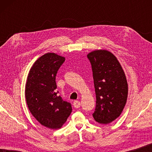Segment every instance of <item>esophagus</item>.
<instances>
[{"label":"esophagus","instance_id":"1","mask_svg":"<svg viewBox=\"0 0 152 152\" xmlns=\"http://www.w3.org/2000/svg\"><path fill=\"white\" fill-rule=\"evenodd\" d=\"M80 105H81V104L79 101L75 100V101L73 102V106H74L75 108H76V109H78V108H80Z\"/></svg>","mask_w":152,"mask_h":152}]
</instances>
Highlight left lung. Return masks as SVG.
Here are the masks:
<instances>
[{"instance_id": "left-lung-1", "label": "left lung", "mask_w": 152, "mask_h": 152, "mask_svg": "<svg viewBox=\"0 0 152 152\" xmlns=\"http://www.w3.org/2000/svg\"><path fill=\"white\" fill-rule=\"evenodd\" d=\"M87 57L92 67L96 95L93 116L100 124H109L119 117L126 104L128 84L117 58L105 50H95Z\"/></svg>"}]
</instances>
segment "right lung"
Segmentation results:
<instances>
[{
  "label": "right lung",
  "instance_id": "right-lung-1",
  "mask_svg": "<svg viewBox=\"0 0 152 152\" xmlns=\"http://www.w3.org/2000/svg\"><path fill=\"white\" fill-rule=\"evenodd\" d=\"M65 58L46 53L34 62L26 84V102L32 115L43 126L52 129L61 128L72 112L71 104L57 93L56 75Z\"/></svg>",
  "mask_w": 152,
  "mask_h": 152
}]
</instances>
